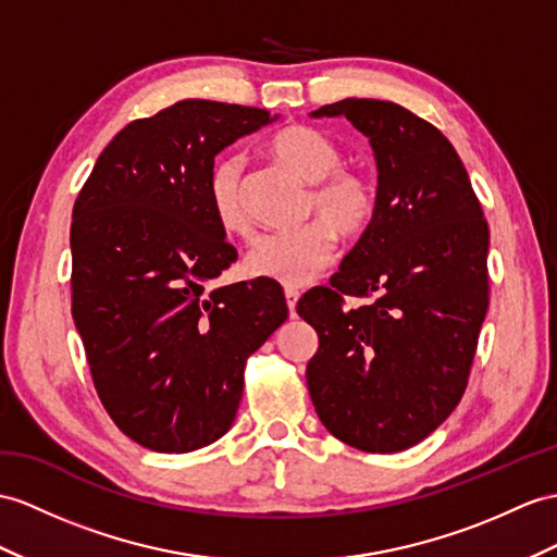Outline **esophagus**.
I'll list each match as a JSON object with an SVG mask.
<instances>
[{"instance_id": "esophagus-1", "label": "esophagus", "mask_w": 557, "mask_h": 557, "mask_svg": "<svg viewBox=\"0 0 557 557\" xmlns=\"http://www.w3.org/2000/svg\"><path fill=\"white\" fill-rule=\"evenodd\" d=\"M297 300H300V293H297L295 288H286V305H288V311L290 317L295 319V307H297Z\"/></svg>"}]
</instances>
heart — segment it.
Returning <instances> with one entry per match:
<instances>
[{
	"instance_id": "obj_1",
	"label": "heart",
	"mask_w": 557,
	"mask_h": 557,
	"mask_svg": "<svg viewBox=\"0 0 557 557\" xmlns=\"http://www.w3.org/2000/svg\"><path fill=\"white\" fill-rule=\"evenodd\" d=\"M267 148L283 168L302 182L314 184L307 198V214L317 220L295 232L255 238L243 267L252 278L300 288L331 264L335 234L359 238L369 232L377 210V191L363 172L341 168V148L311 127L293 125L281 129ZM206 196L214 222L224 234H250V216L243 202V160L238 156L214 162L206 182Z\"/></svg>"
}]
</instances>
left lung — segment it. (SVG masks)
Returning <instances> with one entry per match:
<instances>
[{
  "label": "left lung",
  "mask_w": 557,
  "mask_h": 557,
  "mask_svg": "<svg viewBox=\"0 0 557 557\" xmlns=\"http://www.w3.org/2000/svg\"><path fill=\"white\" fill-rule=\"evenodd\" d=\"M311 117H347L369 137L377 210L297 314L319 335L309 397L325 430L369 454L435 432L463 397L490 307V226L444 134L404 106L345 99ZM376 297L344 309V295Z\"/></svg>",
  "instance_id": "obj_1"
}]
</instances>
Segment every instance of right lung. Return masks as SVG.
<instances>
[{
	"mask_svg": "<svg viewBox=\"0 0 557 557\" xmlns=\"http://www.w3.org/2000/svg\"><path fill=\"white\" fill-rule=\"evenodd\" d=\"M186 99L103 148L73 208V319L113 423L160 454L226 435L255 349L288 319L278 283L208 290L236 262L208 206L214 156L274 122Z\"/></svg>",
	"mask_w": 557,
	"mask_h": 557,
	"instance_id": "add662e5",
	"label": "right lung"
}]
</instances>
